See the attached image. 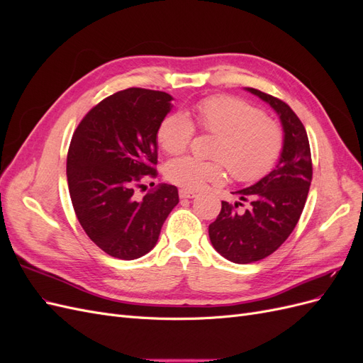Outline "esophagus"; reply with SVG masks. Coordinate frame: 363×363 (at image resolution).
I'll list each match as a JSON object with an SVG mask.
<instances>
[{
    "label": "esophagus",
    "instance_id": "34e87169",
    "mask_svg": "<svg viewBox=\"0 0 363 363\" xmlns=\"http://www.w3.org/2000/svg\"><path fill=\"white\" fill-rule=\"evenodd\" d=\"M179 195H180V199H195V196H196V194H195V192H192V191H186V189H180Z\"/></svg>",
    "mask_w": 363,
    "mask_h": 363
}]
</instances>
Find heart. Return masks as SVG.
I'll return each instance as SVG.
<instances>
[{"instance_id":"b5f03b06","label":"heart","mask_w":363,"mask_h":363,"mask_svg":"<svg viewBox=\"0 0 363 363\" xmlns=\"http://www.w3.org/2000/svg\"><path fill=\"white\" fill-rule=\"evenodd\" d=\"M195 124L204 133L218 136L212 150L215 160L191 156L174 159L167 164V179L186 191H200L218 184L225 168L239 183H255L268 175L281 157L284 131L259 107L240 98L215 95L195 106ZM195 125L189 116L172 112L162 119L157 140L168 155H180L191 145Z\"/></svg>"}]
</instances>
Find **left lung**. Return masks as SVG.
<instances>
[{"mask_svg": "<svg viewBox=\"0 0 363 363\" xmlns=\"http://www.w3.org/2000/svg\"><path fill=\"white\" fill-rule=\"evenodd\" d=\"M248 91L280 115L284 148L276 168L256 184L236 192L250 207L238 212L242 203L223 201L221 212L208 225L213 248L242 265L268 257L289 238L303 213L313 174L309 138L300 118L279 98L252 87Z\"/></svg>", "mask_w": 363, "mask_h": 363, "instance_id": "1", "label": "left lung"}]
</instances>
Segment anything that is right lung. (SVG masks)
<instances>
[{
	"label": "right lung",
	"instance_id": "add662e5",
	"mask_svg": "<svg viewBox=\"0 0 363 363\" xmlns=\"http://www.w3.org/2000/svg\"><path fill=\"white\" fill-rule=\"evenodd\" d=\"M171 100L167 92L128 87L94 106L72 135L67 177L74 212L112 257L133 260L155 248L179 203L177 188L167 183L135 199L145 180L157 177V128Z\"/></svg>",
	"mask_w": 363,
	"mask_h": 363
}]
</instances>
